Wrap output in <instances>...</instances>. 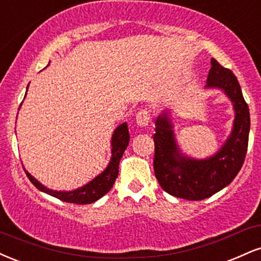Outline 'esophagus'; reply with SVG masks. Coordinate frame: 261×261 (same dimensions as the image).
<instances>
[{"label": "esophagus", "instance_id": "obj_1", "mask_svg": "<svg viewBox=\"0 0 261 261\" xmlns=\"http://www.w3.org/2000/svg\"><path fill=\"white\" fill-rule=\"evenodd\" d=\"M136 119H137V124L139 125V127H142V128L148 127L149 123H150L149 112L146 111V110H142V111L138 112Z\"/></svg>", "mask_w": 261, "mask_h": 261}]
</instances>
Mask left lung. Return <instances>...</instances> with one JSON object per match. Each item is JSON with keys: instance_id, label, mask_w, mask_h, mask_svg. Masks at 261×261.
<instances>
[{"instance_id": "1", "label": "left lung", "mask_w": 261, "mask_h": 261, "mask_svg": "<svg viewBox=\"0 0 261 261\" xmlns=\"http://www.w3.org/2000/svg\"><path fill=\"white\" fill-rule=\"evenodd\" d=\"M205 89L222 90L234 111L231 134L210 158L194 159L183 154L174 136L171 112L162 113L155 122L156 179L168 194L187 200H203L228 186L243 166L249 139V109L232 70L211 58Z\"/></svg>"}]
</instances>
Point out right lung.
I'll return each mask as SVG.
<instances>
[{"label": "right lung", "instance_id": "obj_1", "mask_svg": "<svg viewBox=\"0 0 261 261\" xmlns=\"http://www.w3.org/2000/svg\"><path fill=\"white\" fill-rule=\"evenodd\" d=\"M128 143H129V132H128L127 123L124 122V123L119 124L113 130L111 138V160H110L107 167L99 176H96L94 179H91L90 182L87 183V185L81 187V188H76L74 191H54V189H50L44 185H41L38 179L34 178L32 174L28 172L25 168H24V171H25L30 182L39 191L44 192L46 194L51 195V197L60 199L62 201H67V203L91 204L94 201L99 200L101 197H103L112 188L113 183H115V180L118 176L119 160H121L124 150L127 149Z\"/></svg>", "mask_w": 261, "mask_h": 261}]
</instances>
